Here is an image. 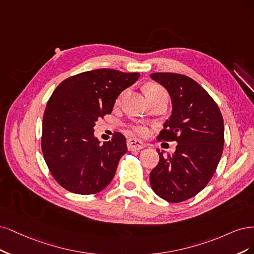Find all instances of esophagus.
<instances>
[{"label": "esophagus", "mask_w": 254, "mask_h": 254, "mask_svg": "<svg viewBox=\"0 0 254 254\" xmlns=\"http://www.w3.org/2000/svg\"><path fill=\"white\" fill-rule=\"evenodd\" d=\"M143 148H145V143H143L141 140H139V139L132 138V139H129V140L127 141V149L129 151L141 150Z\"/></svg>", "instance_id": "esophagus-1"}]
</instances>
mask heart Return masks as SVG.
I'll return each instance as SVG.
<instances>
[{
	"label": "heart",
	"mask_w": 254,
	"mask_h": 254,
	"mask_svg": "<svg viewBox=\"0 0 254 254\" xmlns=\"http://www.w3.org/2000/svg\"><path fill=\"white\" fill-rule=\"evenodd\" d=\"M144 93H145V96L148 99H151V98L159 96L161 94H167L165 89H163L159 84L152 83V82L148 83L144 86ZM133 129L139 134L145 133V128L142 126H134Z\"/></svg>",
	"instance_id": "b5f03b06"
}]
</instances>
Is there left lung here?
I'll return each instance as SVG.
<instances>
[{"label":"left lung","instance_id":"8db88e82","mask_svg":"<svg viewBox=\"0 0 254 254\" xmlns=\"http://www.w3.org/2000/svg\"><path fill=\"white\" fill-rule=\"evenodd\" d=\"M150 77L165 87L172 114L158 140L176 141L174 154L157 150L159 162L150 174L153 191L169 202H181L200 192L213 176L224 148V120L212 97L193 79L173 72Z\"/></svg>","mask_w":254,"mask_h":254}]
</instances>
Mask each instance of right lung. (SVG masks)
<instances>
[{"label": "right lung", "mask_w": 254, "mask_h": 254, "mask_svg": "<svg viewBox=\"0 0 254 254\" xmlns=\"http://www.w3.org/2000/svg\"><path fill=\"white\" fill-rule=\"evenodd\" d=\"M139 72L100 68L78 73L57 86L43 116V156L52 175L71 193L102 191L127 151L126 137L115 133L102 144L94 135L96 121L113 111L118 96Z\"/></svg>", "instance_id": "obj_1"}]
</instances>
